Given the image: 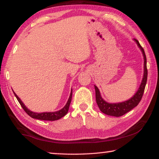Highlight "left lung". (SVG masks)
<instances>
[{"label": "left lung", "instance_id": "1", "mask_svg": "<svg viewBox=\"0 0 159 159\" xmlns=\"http://www.w3.org/2000/svg\"><path fill=\"white\" fill-rule=\"evenodd\" d=\"M134 41L137 44L138 47L140 48L141 51L142 52L143 60H144V62H143V76L142 81L141 83L140 86L134 95H133L129 100H127V101L119 103H108L105 102L102 98L101 95H100L99 89H98L97 86L94 85L95 90V98H96L98 106L99 107L100 111L105 115L115 116V117H120V116L129 112L131 110H132L136 106H137V105L139 103L141 100H142L147 81L148 70L147 68V57H146L144 50H143L142 46L140 45L138 40L134 39Z\"/></svg>", "mask_w": 159, "mask_h": 159}]
</instances>
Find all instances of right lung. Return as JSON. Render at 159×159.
I'll list each match as a JSON object with an SVG mask.
<instances>
[{
	"instance_id": "obj_1",
	"label": "right lung",
	"mask_w": 159,
	"mask_h": 159,
	"mask_svg": "<svg viewBox=\"0 0 159 159\" xmlns=\"http://www.w3.org/2000/svg\"><path fill=\"white\" fill-rule=\"evenodd\" d=\"M13 91V90H12ZM15 95L17 98V100H18V102H20V104L22 106V107L23 108V110L25 111V112L27 113V115L32 118H34V119H37V120H47V121H54V120H59L60 118H61L64 117V116L66 115L67 114L68 111H69V105L70 103L71 102V98H72V89H71V92H70V96L69 100L66 102V104L65 106L61 109L59 111L57 112H41V113H37V112H32L27 108L25 105H24V103L22 102V100L20 99V98L17 96V95L13 91Z\"/></svg>"
}]
</instances>
